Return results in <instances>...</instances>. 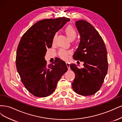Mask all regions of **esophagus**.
Instances as JSON below:
<instances>
[{
    "label": "esophagus",
    "instance_id": "1",
    "mask_svg": "<svg viewBox=\"0 0 122 122\" xmlns=\"http://www.w3.org/2000/svg\"><path fill=\"white\" fill-rule=\"evenodd\" d=\"M66 64L67 66L68 69L69 70L70 69V65H69V63H68V62H66Z\"/></svg>",
    "mask_w": 122,
    "mask_h": 122
}]
</instances>
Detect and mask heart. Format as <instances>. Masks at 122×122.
Masks as SVG:
<instances>
[{"label": "heart", "instance_id": "b5f03b06", "mask_svg": "<svg viewBox=\"0 0 122 122\" xmlns=\"http://www.w3.org/2000/svg\"><path fill=\"white\" fill-rule=\"evenodd\" d=\"M65 33L67 36L68 38L70 41L73 40L76 36L77 33L76 30L74 29L73 27L71 26H68L65 29ZM57 34H55L54 35L53 38V42H54L55 41ZM71 54V51L68 50L66 51L64 50H60L59 52V55L62 59L66 60L68 58V55Z\"/></svg>", "mask_w": 122, "mask_h": 122}]
</instances>
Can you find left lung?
Masks as SVG:
<instances>
[{"instance_id":"obj_1","label":"left lung","mask_w":122,"mask_h":122,"mask_svg":"<svg viewBox=\"0 0 122 122\" xmlns=\"http://www.w3.org/2000/svg\"><path fill=\"white\" fill-rule=\"evenodd\" d=\"M76 25L81 38L73 58L84 62V68L70 64L76 75L72 87L79 95H92L100 89L107 72V51L102 38L91 24L80 20Z\"/></svg>"}]
</instances>
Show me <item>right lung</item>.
<instances>
[{
  "mask_svg": "<svg viewBox=\"0 0 122 122\" xmlns=\"http://www.w3.org/2000/svg\"><path fill=\"white\" fill-rule=\"evenodd\" d=\"M69 21L63 17L38 21L23 34L19 42L15 60L17 71L25 88L35 96L52 94L68 69L65 62L58 58L48 65L45 56L46 49L52 46L54 35Z\"/></svg>",
  "mask_w": 122,
  "mask_h": 122,
  "instance_id": "right-lung-1",
  "label": "right lung"
}]
</instances>
